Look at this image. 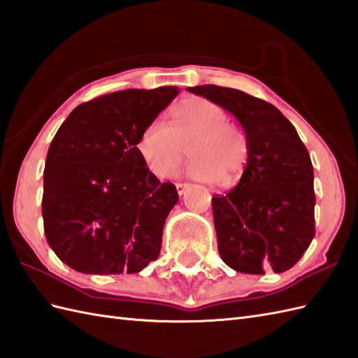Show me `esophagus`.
I'll return each instance as SVG.
<instances>
[{
	"label": "esophagus",
	"instance_id": "34e87169",
	"mask_svg": "<svg viewBox=\"0 0 358 358\" xmlns=\"http://www.w3.org/2000/svg\"><path fill=\"white\" fill-rule=\"evenodd\" d=\"M176 189H178L179 196H182V194H185V193L188 192L189 185H188V184H176Z\"/></svg>",
	"mask_w": 358,
	"mask_h": 358
}]
</instances>
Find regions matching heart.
Listing matches in <instances>:
<instances>
[{
  "instance_id": "obj_1",
  "label": "heart",
  "mask_w": 358,
  "mask_h": 358,
  "mask_svg": "<svg viewBox=\"0 0 358 358\" xmlns=\"http://www.w3.org/2000/svg\"><path fill=\"white\" fill-rule=\"evenodd\" d=\"M187 173L203 182L234 185L248 161V144L236 125L227 122L224 108L192 96L171 108V127L161 119L150 122L138 139L136 150L148 171L159 179L171 178L185 159Z\"/></svg>"
}]
</instances>
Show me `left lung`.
<instances>
[{"instance_id":"8db88e82","label":"left lung","mask_w":358,"mask_h":358,"mask_svg":"<svg viewBox=\"0 0 358 358\" xmlns=\"http://www.w3.org/2000/svg\"><path fill=\"white\" fill-rule=\"evenodd\" d=\"M231 113L245 131L248 161L227 196L213 197L222 260L237 273H283L314 239V170L297 130L269 102L219 85L188 87Z\"/></svg>"}]
</instances>
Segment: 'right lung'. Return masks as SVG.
Wrapping results in <instances>:
<instances>
[{
    "instance_id": "1",
    "label": "right lung",
    "mask_w": 358,
    "mask_h": 358,
    "mask_svg": "<svg viewBox=\"0 0 358 358\" xmlns=\"http://www.w3.org/2000/svg\"><path fill=\"white\" fill-rule=\"evenodd\" d=\"M178 93L159 87L104 94L78 106L55 134L44 170V233L75 271L134 274L157 259L179 194L148 171L136 144Z\"/></svg>"
}]
</instances>
